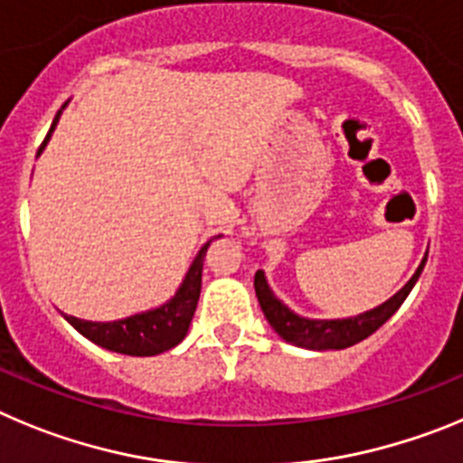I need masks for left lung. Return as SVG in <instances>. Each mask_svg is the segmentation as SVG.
Masks as SVG:
<instances>
[{
  "label": "left lung",
  "mask_w": 463,
  "mask_h": 463,
  "mask_svg": "<svg viewBox=\"0 0 463 463\" xmlns=\"http://www.w3.org/2000/svg\"><path fill=\"white\" fill-rule=\"evenodd\" d=\"M427 253L420 260L413 277L408 279L403 283V288H399L392 298L373 307V309L362 311L357 316H348V318H307V316L295 314L288 304H283L274 295L262 269L256 272L253 286H256V298L262 314H265L268 323L272 325V330L283 341H288V344L298 345V348H307V351H341V348L355 345L362 339H366V336H372L385 320L392 318L394 311L402 307L403 299L408 298V293L413 290L415 281L422 274Z\"/></svg>",
  "instance_id": "1"
}]
</instances>
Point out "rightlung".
<instances>
[{"label":"right lung","mask_w":463,"mask_h":463,"mask_svg":"<svg viewBox=\"0 0 463 463\" xmlns=\"http://www.w3.org/2000/svg\"><path fill=\"white\" fill-rule=\"evenodd\" d=\"M66 103L61 106V110L57 112L55 119H52V127H50L39 154L43 152L50 136H52V131L57 128V122H60ZM212 240H216V237H212ZM212 240L207 241V244H203L201 251L195 253V258L191 260L189 269H186L184 279H182V283L177 286L173 298L165 299L159 307H154V309L147 311H138V314L127 316V318L119 320H103V323L101 320L76 318V316L69 314L61 316H64L85 339H90L91 344L101 345L106 351L119 353V355L152 357L170 351V348H175L177 344H182V339H184L186 332H189L191 320H194L198 298H201L203 260H205L207 247L212 244Z\"/></svg>","instance_id":"obj_1"}]
</instances>
